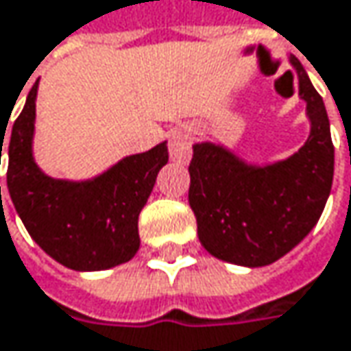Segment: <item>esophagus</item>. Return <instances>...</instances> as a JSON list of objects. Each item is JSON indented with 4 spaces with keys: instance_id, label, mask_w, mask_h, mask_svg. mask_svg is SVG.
I'll return each instance as SVG.
<instances>
[{
    "instance_id": "obj_1",
    "label": "esophagus",
    "mask_w": 351,
    "mask_h": 351,
    "mask_svg": "<svg viewBox=\"0 0 351 351\" xmlns=\"http://www.w3.org/2000/svg\"><path fill=\"white\" fill-rule=\"evenodd\" d=\"M169 154L175 162L191 160V138L184 130H175L169 143Z\"/></svg>"
}]
</instances>
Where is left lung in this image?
Instances as JSON below:
<instances>
[{
  "label": "left lung",
  "instance_id": "8db88e82",
  "mask_svg": "<svg viewBox=\"0 0 351 351\" xmlns=\"http://www.w3.org/2000/svg\"><path fill=\"white\" fill-rule=\"evenodd\" d=\"M291 64L311 120L300 152L255 169L221 146H193L189 205L199 239L217 259L245 267L277 261L313 229L330 197L334 144L328 112L300 60L291 58Z\"/></svg>",
  "mask_w": 351,
  "mask_h": 351
}]
</instances>
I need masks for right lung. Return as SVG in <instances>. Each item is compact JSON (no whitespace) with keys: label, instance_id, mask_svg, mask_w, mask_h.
Segmentation results:
<instances>
[{"label":"right lung","instance_id":"obj_1","mask_svg":"<svg viewBox=\"0 0 351 351\" xmlns=\"http://www.w3.org/2000/svg\"><path fill=\"white\" fill-rule=\"evenodd\" d=\"M36 92L38 82L12 126L8 148V189L27 233L70 269L100 271L130 261L141 245L138 215L169 160L167 144L126 156L94 180L49 178L32 158ZM3 136L5 130L0 154Z\"/></svg>","mask_w":351,"mask_h":351}]
</instances>
